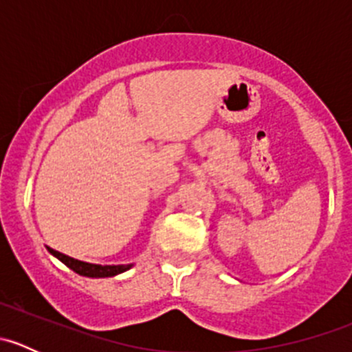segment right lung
<instances>
[{"label": "right lung", "mask_w": 352, "mask_h": 352, "mask_svg": "<svg viewBox=\"0 0 352 352\" xmlns=\"http://www.w3.org/2000/svg\"><path fill=\"white\" fill-rule=\"evenodd\" d=\"M54 257H58L63 264L67 265L71 271H74L80 276H87V278H112V276L126 272L127 269L133 267V264H120V265H100V264H88V262L78 261V258L67 257V255L61 254V252L54 250V248L47 247Z\"/></svg>", "instance_id": "1"}]
</instances>
